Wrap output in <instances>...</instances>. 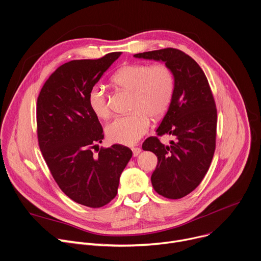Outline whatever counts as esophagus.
Returning <instances> with one entry per match:
<instances>
[{
  "label": "esophagus",
  "instance_id": "esophagus-1",
  "mask_svg": "<svg viewBox=\"0 0 261 261\" xmlns=\"http://www.w3.org/2000/svg\"><path fill=\"white\" fill-rule=\"evenodd\" d=\"M132 152H133V156L135 157L141 152V149L140 148H132Z\"/></svg>",
  "mask_w": 261,
  "mask_h": 261
}]
</instances>
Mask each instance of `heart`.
Masks as SVG:
<instances>
[{
    "label": "heart",
    "instance_id": "obj_1",
    "mask_svg": "<svg viewBox=\"0 0 261 261\" xmlns=\"http://www.w3.org/2000/svg\"><path fill=\"white\" fill-rule=\"evenodd\" d=\"M111 82L116 88L131 92L132 112L115 117L106 126L105 133L110 143L132 146L148 132L150 115L158 118L169 110L175 92V77L164 63H129L116 70ZM87 104L97 117L106 120L110 116L108 100L101 85L90 87Z\"/></svg>",
    "mask_w": 261,
    "mask_h": 261
}]
</instances>
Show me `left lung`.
I'll use <instances>...</instances> for the list:
<instances>
[{
	"instance_id": "obj_1",
	"label": "left lung",
	"mask_w": 261,
	"mask_h": 261,
	"mask_svg": "<svg viewBox=\"0 0 261 261\" xmlns=\"http://www.w3.org/2000/svg\"><path fill=\"white\" fill-rule=\"evenodd\" d=\"M134 57L162 61L175 77L171 106L156 132L172 135L175 140L164 146L158 136H152L145 140L143 150L153 152L158 159L151 177L155 192L168 199H181L201 183L215 154L216 102L202 68L184 52L167 48Z\"/></svg>"
}]
</instances>
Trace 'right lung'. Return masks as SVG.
<instances>
[{
  "label": "right lung",
  "instance_id": "right-lung-1",
  "mask_svg": "<svg viewBox=\"0 0 261 261\" xmlns=\"http://www.w3.org/2000/svg\"><path fill=\"white\" fill-rule=\"evenodd\" d=\"M121 54L62 64L37 98V138L45 163L69 199L91 208L115 198L121 174L132 157V151L122 145L101 148L97 156L91 151L104 134L88 107L87 93Z\"/></svg>",
  "mask_w": 261,
  "mask_h": 261
}]
</instances>
